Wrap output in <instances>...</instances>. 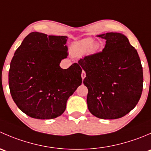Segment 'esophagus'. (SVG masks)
Segmentation results:
<instances>
[{
    "mask_svg": "<svg viewBox=\"0 0 151 151\" xmlns=\"http://www.w3.org/2000/svg\"><path fill=\"white\" fill-rule=\"evenodd\" d=\"M85 76H86V74H85V72L84 71H82V74H81V77H82V79H83V80H84Z\"/></svg>",
    "mask_w": 151,
    "mask_h": 151,
    "instance_id": "esophagus-1",
    "label": "esophagus"
}]
</instances>
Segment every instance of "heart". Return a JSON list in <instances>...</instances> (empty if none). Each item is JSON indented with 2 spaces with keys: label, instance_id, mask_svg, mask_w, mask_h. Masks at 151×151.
Returning a JSON list of instances; mask_svg holds the SVG:
<instances>
[{
  "label": "heart",
  "instance_id": "b5f03b06",
  "mask_svg": "<svg viewBox=\"0 0 151 151\" xmlns=\"http://www.w3.org/2000/svg\"><path fill=\"white\" fill-rule=\"evenodd\" d=\"M99 47L98 42H95L91 38H87L73 44L71 47V53L74 57H83L88 52L95 53Z\"/></svg>",
  "mask_w": 151,
  "mask_h": 151
}]
</instances>
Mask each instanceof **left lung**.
Wrapping results in <instances>:
<instances>
[{
    "label": "left lung",
    "instance_id": "1",
    "mask_svg": "<svg viewBox=\"0 0 151 151\" xmlns=\"http://www.w3.org/2000/svg\"><path fill=\"white\" fill-rule=\"evenodd\" d=\"M106 39L102 52L80 59L86 73L87 104L101 119L122 118L135 107L143 87V71L137 51L120 33L98 35Z\"/></svg>",
    "mask_w": 151,
    "mask_h": 151
}]
</instances>
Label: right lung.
I'll return each mask as SVG.
<instances>
[{
	"label": "right lung",
	"instance_id": "right-lung-1",
	"mask_svg": "<svg viewBox=\"0 0 151 151\" xmlns=\"http://www.w3.org/2000/svg\"><path fill=\"white\" fill-rule=\"evenodd\" d=\"M67 36L32 32L15 51L10 63L9 85L17 106L36 119H53L66 108L68 99L82 84V68L67 69L60 63L68 56Z\"/></svg>",
	"mask_w": 151,
	"mask_h": 151
}]
</instances>
